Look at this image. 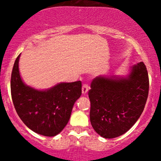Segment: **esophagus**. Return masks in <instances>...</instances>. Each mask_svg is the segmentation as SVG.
Segmentation results:
<instances>
[{
	"label": "esophagus",
	"instance_id": "34e87169",
	"mask_svg": "<svg viewBox=\"0 0 161 161\" xmlns=\"http://www.w3.org/2000/svg\"><path fill=\"white\" fill-rule=\"evenodd\" d=\"M89 89H90V87H89V86L87 85V84H83L82 87V95H86V94L87 93V92H88Z\"/></svg>",
	"mask_w": 161,
	"mask_h": 161
}]
</instances>
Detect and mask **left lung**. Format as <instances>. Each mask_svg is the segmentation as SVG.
Returning <instances> with one entry per match:
<instances>
[{
  "instance_id": "left-lung-1",
  "label": "left lung",
  "mask_w": 161,
  "mask_h": 161,
  "mask_svg": "<svg viewBox=\"0 0 161 161\" xmlns=\"http://www.w3.org/2000/svg\"><path fill=\"white\" fill-rule=\"evenodd\" d=\"M90 88L92 128L105 139L118 137L134 125L145 108L149 92L147 68L139 62L125 76L99 75Z\"/></svg>"
}]
</instances>
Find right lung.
Instances as JSON below:
<instances>
[{
	"instance_id": "1",
	"label": "right lung",
	"mask_w": 161,
	"mask_h": 161,
	"mask_svg": "<svg viewBox=\"0 0 161 161\" xmlns=\"http://www.w3.org/2000/svg\"><path fill=\"white\" fill-rule=\"evenodd\" d=\"M20 54L13 66L11 92L15 111L24 124L37 134L55 136L70 119L76 100L82 94V82H60L47 90H36L22 80L19 68Z\"/></svg>"
}]
</instances>
